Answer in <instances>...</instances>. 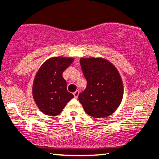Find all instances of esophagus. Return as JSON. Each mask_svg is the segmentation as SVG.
<instances>
[{"mask_svg": "<svg viewBox=\"0 0 159 159\" xmlns=\"http://www.w3.org/2000/svg\"><path fill=\"white\" fill-rule=\"evenodd\" d=\"M73 95H74V97L75 98H77L78 97V95H79V91L78 90H76L75 92V93H73Z\"/></svg>", "mask_w": 159, "mask_h": 159, "instance_id": "obj_1", "label": "esophagus"}]
</instances>
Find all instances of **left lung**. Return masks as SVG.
Returning <instances> with one entry per match:
<instances>
[{
  "mask_svg": "<svg viewBox=\"0 0 159 159\" xmlns=\"http://www.w3.org/2000/svg\"><path fill=\"white\" fill-rule=\"evenodd\" d=\"M80 64L87 85L78 100L89 116L107 117L117 110L123 98L121 75L113 64L104 58H81Z\"/></svg>",
  "mask_w": 159,
  "mask_h": 159,
  "instance_id": "1",
  "label": "left lung"
}]
</instances>
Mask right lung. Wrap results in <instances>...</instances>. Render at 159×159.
Returning <instances> with one entry per match:
<instances>
[{"instance_id": "right-lung-1", "label": "right lung", "mask_w": 159, "mask_h": 159, "mask_svg": "<svg viewBox=\"0 0 159 159\" xmlns=\"http://www.w3.org/2000/svg\"><path fill=\"white\" fill-rule=\"evenodd\" d=\"M71 57H52L36 72L32 84V96L43 113L56 116L74 95L69 93L63 72L73 62Z\"/></svg>"}]
</instances>
